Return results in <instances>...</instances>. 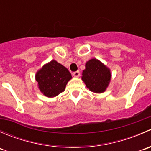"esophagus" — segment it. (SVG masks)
I'll use <instances>...</instances> for the list:
<instances>
[{
	"label": "esophagus",
	"instance_id": "obj_1",
	"mask_svg": "<svg viewBox=\"0 0 151 151\" xmlns=\"http://www.w3.org/2000/svg\"><path fill=\"white\" fill-rule=\"evenodd\" d=\"M73 76H74V77H80V71H74V73H73Z\"/></svg>",
	"mask_w": 151,
	"mask_h": 151
}]
</instances>
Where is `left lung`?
Masks as SVG:
<instances>
[{"instance_id":"8db88e82","label":"left lung","mask_w":151,"mask_h":151,"mask_svg":"<svg viewBox=\"0 0 151 151\" xmlns=\"http://www.w3.org/2000/svg\"><path fill=\"white\" fill-rule=\"evenodd\" d=\"M82 80L87 88L96 93H104L110 83L112 73L110 69L96 58L86 62L82 73Z\"/></svg>"}]
</instances>
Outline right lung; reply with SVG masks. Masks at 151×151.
Masks as SVG:
<instances>
[{"mask_svg":"<svg viewBox=\"0 0 151 151\" xmlns=\"http://www.w3.org/2000/svg\"><path fill=\"white\" fill-rule=\"evenodd\" d=\"M71 78L68 70L55 60L44 65L35 76L39 91L49 98L55 97L63 92Z\"/></svg>","mask_w":151,"mask_h":151,"instance_id":"right-lung-1","label":"right lung"}]
</instances>
